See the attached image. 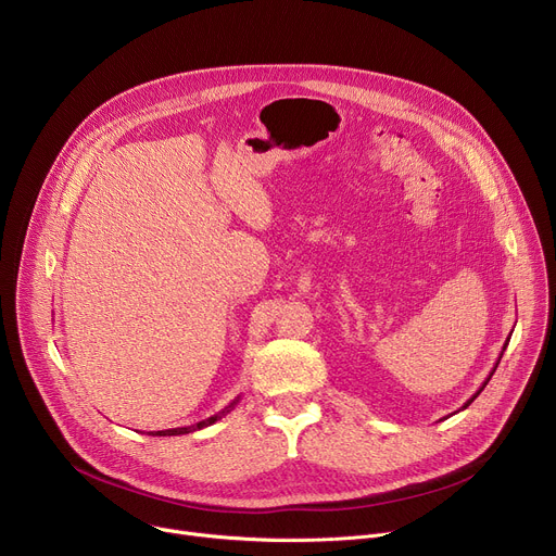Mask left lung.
Masks as SVG:
<instances>
[{"mask_svg":"<svg viewBox=\"0 0 556 556\" xmlns=\"http://www.w3.org/2000/svg\"><path fill=\"white\" fill-rule=\"evenodd\" d=\"M507 342H509V338H507ZM507 342H505V344H503V351H505V349H507ZM503 351H501V355H498V359H496V364H494V368H492V374H490V376H488V380H485V382H483V387H480V389H478V391H476V393H473V395H471V397H469V400H467V402H465V404H463V409H467V406H469V404H471V402H473V400H476V397H478V393H480V391H483V389H485V387H488V382H490V378H492V376H494V371H496V366H498V362H501V357H503Z\"/></svg>","mask_w":556,"mask_h":556,"instance_id":"left-lung-1","label":"left lung"}]
</instances>
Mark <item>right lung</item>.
Segmentation results:
<instances>
[{
    "mask_svg": "<svg viewBox=\"0 0 556 556\" xmlns=\"http://www.w3.org/2000/svg\"><path fill=\"white\" fill-rule=\"evenodd\" d=\"M239 400H241V395H237L226 409H220L218 414H214V416H210V418H205V420H201V422H197V425H190V427H176V429H165V431H156V433H152V435H182V433H192V431H197V429H203V427H210V425H214L216 420H220L224 416H228L235 406L239 404Z\"/></svg>",
    "mask_w": 556,
    "mask_h": 556,
    "instance_id": "obj_1",
    "label": "right lung"
}]
</instances>
